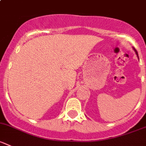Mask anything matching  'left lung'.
<instances>
[{
    "label": "left lung",
    "mask_w": 146,
    "mask_h": 146,
    "mask_svg": "<svg viewBox=\"0 0 146 146\" xmlns=\"http://www.w3.org/2000/svg\"><path fill=\"white\" fill-rule=\"evenodd\" d=\"M133 49H134V50H135V53H136V54H137V56H138V52H137V50H135V48H133ZM138 59H139V58H138Z\"/></svg>",
    "instance_id": "1"
}]
</instances>
